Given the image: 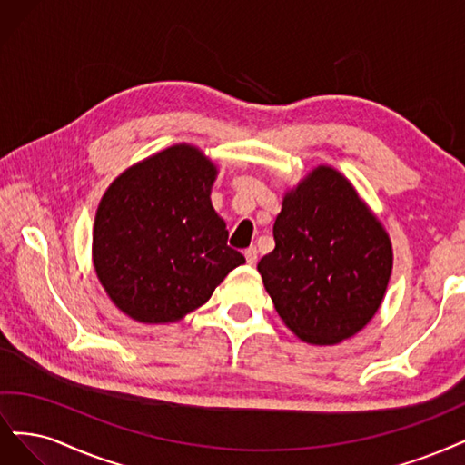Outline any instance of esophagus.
Returning a JSON list of instances; mask_svg holds the SVG:
<instances>
[{"label":"esophagus","mask_w":465,"mask_h":465,"mask_svg":"<svg viewBox=\"0 0 465 465\" xmlns=\"http://www.w3.org/2000/svg\"><path fill=\"white\" fill-rule=\"evenodd\" d=\"M245 259H247V264H251V266H254L257 264V257H259V252H257V247H249V249H245Z\"/></svg>","instance_id":"obj_1"}]
</instances>
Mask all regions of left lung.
Masks as SVG:
<instances>
[{"label": "left lung", "instance_id": "obj_1", "mask_svg": "<svg viewBox=\"0 0 465 465\" xmlns=\"http://www.w3.org/2000/svg\"><path fill=\"white\" fill-rule=\"evenodd\" d=\"M259 262L280 319L299 338L331 346L374 317L392 272V245L340 172L319 166L290 191Z\"/></svg>", "mask_w": 465, "mask_h": 465}]
</instances>
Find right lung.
Masks as SVG:
<instances>
[{
	"label": "right lung",
	"instance_id": "obj_1",
	"mask_svg": "<svg viewBox=\"0 0 465 465\" xmlns=\"http://www.w3.org/2000/svg\"><path fill=\"white\" fill-rule=\"evenodd\" d=\"M216 168L175 144L119 175L104 194L93 235L98 280L139 322H175L211 299L243 264L211 203Z\"/></svg>",
	"mask_w": 465,
	"mask_h": 465
}]
</instances>
